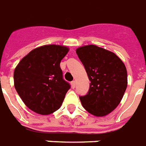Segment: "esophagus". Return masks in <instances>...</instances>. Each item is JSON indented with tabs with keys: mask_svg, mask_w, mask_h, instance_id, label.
<instances>
[{
	"mask_svg": "<svg viewBox=\"0 0 146 146\" xmlns=\"http://www.w3.org/2000/svg\"><path fill=\"white\" fill-rule=\"evenodd\" d=\"M71 87H72V88H75V87H76V82L75 81L71 82Z\"/></svg>",
	"mask_w": 146,
	"mask_h": 146,
	"instance_id": "1",
	"label": "esophagus"
}]
</instances>
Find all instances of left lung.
Returning a JSON list of instances; mask_svg holds the SVG:
<instances>
[{"instance_id":"1","label":"left lung","mask_w":146,"mask_h":146,"mask_svg":"<svg viewBox=\"0 0 146 146\" xmlns=\"http://www.w3.org/2000/svg\"><path fill=\"white\" fill-rule=\"evenodd\" d=\"M76 52L91 81L87 94L79 98L82 105L93 115H107L118 106L126 91V67L115 53L95 45L81 46Z\"/></svg>"}]
</instances>
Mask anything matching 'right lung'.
<instances>
[{
  "label": "right lung",
  "mask_w": 146,
  "mask_h": 146,
  "mask_svg": "<svg viewBox=\"0 0 146 146\" xmlns=\"http://www.w3.org/2000/svg\"><path fill=\"white\" fill-rule=\"evenodd\" d=\"M69 48L45 45L34 48L19 61L14 70V86L33 112L42 115L55 112L62 105L70 88L63 79L60 63Z\"/></svg>",
  "instance_id": "obj_1"
}]
</instances>
